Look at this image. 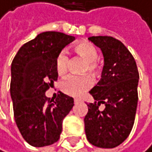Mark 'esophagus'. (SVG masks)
I'll use <instances>...</instances> for the list:
<instances>
[{"label":"esophagus","mask_w":152,"mask_h":152,"mask_svg":"<svg viewBox=\"0 0 152 152\" xmlns=\"http://www.w3.org/2000/svg\"><path fill=\"white\" fill-rule=\"evenodd\" d=\"M74 102H75V103H77V102H79V99H74Z\"/></svg>","instance_id":"34e87169"}]
</instances>
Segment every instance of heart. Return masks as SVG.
I'll return each instance as SVG.
<instances>
[{"label": "heart", "instance_id": "heart-1", "mask_svg": "<svg viewBox=\"0 0 152 152\" xmlns=\"http://www.w3.org/2000/svg\"><path fill=\"white\" fill-rule=\"evenodd\" d=\"M75 53L85 60L82 69L83 74L89 73L93 77L98 75L100 72V64L98 62L99 53L97 48L89 42H79L74 46ZM69 65V56L66 50H61L55 58V69L58 75H63L67 73ZM93 79L87 75H69L60 84L61 90L66 95L78 98L92 87Z\"/></svg>", "mask_w": 152, "mask_h": 152}]
</instances>
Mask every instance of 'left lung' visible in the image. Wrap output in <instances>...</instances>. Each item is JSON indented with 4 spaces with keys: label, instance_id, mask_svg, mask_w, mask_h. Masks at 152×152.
Masks as SVG:
<instances>
[{
    "label": "left lung",
    "instance_id": "1",
    "mask_svg": "<svg viewBox=\"0 0 152 152\" xmlns=\"http://www.w3.org/2000/svg\"><path fill=\"white\" fill-rule=\"evenodd\" d=\"M102 50L104 66L102 78L90 94L96 102L87 104L84 118L87 140L95 147H118L130 134L138 103L139 72L134 57L118 39L111 36L88 38ZM106 108L100 111L99 105Z\"/></svg>",
    "mask_w": 152,
    "mask_h": 152
}]
</instances>
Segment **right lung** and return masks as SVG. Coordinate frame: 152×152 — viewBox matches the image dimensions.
<instances>
[{"label": "right lung", "instance_id": "obj_1", "mask_svg": "<svg viewBox=\"0 0 152 152\" xmlns=\"http://www.w3.org/2000/svg\"><path fill=\"white\" fill-rule=\"evenodd\" d=\"M74 40V36L62 32L40 33L22 46L12 61L10 95L14 118L23 138L33 147L56 143L63 119L74 106V99L61 92L54 102L45 95L58 77L56 55Z\"/></svg>", "mask_w": 152, "mask_h": 152}]
</instances>
